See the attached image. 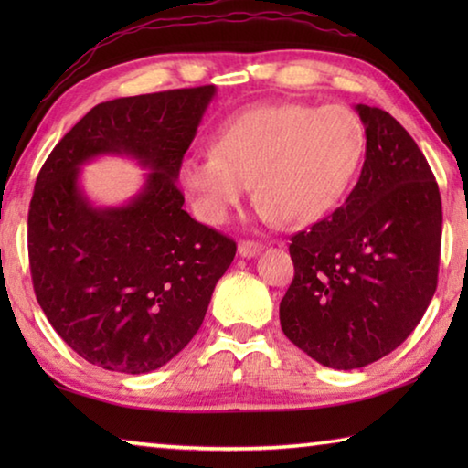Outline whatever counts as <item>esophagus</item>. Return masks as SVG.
Returning a JSON list of instances; mask_svg holds the SVG:
<instances>
[{"label":"esophagus","mask_w":468,"mask_h":468,"mask_svg":"<svg viewBox=\"0 0 468 468\" xmlns=\"http://www.w3.org/2000/svg\"><path fill=\"white\" fill-rule=\"evenodd\" d=\"M237 251H239L241 258H256L258 253L262 251V243L243 239V241H239V245H237Z\"/></svg>","instance_id":"1"}]
</instances>
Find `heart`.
Returning <instances> with one entry per match:
<instances>
[{"label":"heart","instance_id":"1","mask_svg":"<svg viewBox=\"0 0 468 468\" xmlns=\"http://www.w3.org/2000/svg\"><path fill=\"white\" fill-rule=\"evenodd\" d=\"M363 154L366 130L353 111L276 102L229 120L215 153L181 161L179 181L206 225H223L253 181L260 217L303 227L336 208Z\"/></svg>","mask_w":468,"mask_h":468}]
</instances>
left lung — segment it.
I'll return each instance as SVG.
<instances>
[{"mask_svg": "<svg viewBox=\"0 0 468 468\" xmlns=\"http://www.w3.org/2000/svg\"><path fill=\"white\" fill-rule=\"evenodd\" d=\"M366 163L345 204L291 237L284 336L322 366L357 369L407 340L438 287L441 200L425 156L390 113L357 105Z\"/></svg>", "mask_w": 468, "mask_h": 468, "instance_id": "1", "label": "left lung"}]
</instances>
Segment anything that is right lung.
Listing matches in <instances>:
<instances>
[{
    "mask_svg": "<svg viewBox=\"0 0 468 468\" xmlns=\"http://www.w3.org/2000/svg\"><path fill=\"white\" fill-rule=\"evenodd\" d=\"M215 86L113 99L92 107L47 156L28 210L35 295L68 346L122 374L163 367L202 326L237 245L197 223L176 181ZM130 155L148 168L123 207H94L80 167Z\"/></svg>",
    "mask_w": 468,
    "mask_h": 468,
    "instance_id": "1",
    "label": "right lung"
}]
</instances>
